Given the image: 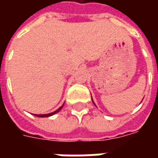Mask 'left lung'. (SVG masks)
I'll list each match as a JSON object with an SVG mask.
<instances>
[{"mask_svg":"<svg viewBox=\"0 0 158 158\" xmlns=\"http://www.w3.org/2000/svg\"><path fill=\"white\" fill-rule=\"evenodd\" d=\"M91 98H92V97H91ZM92 102L94 103V104H95V102H93V100H92ZM95 106H96V104H95Z\"/></svg>","mask_w":158,"mask_h":158,"instance_id":"left-lung-1","label":"left lung"}]
</instances>
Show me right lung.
<instances>
[{
  "label": "right lung",
  "mask_w": 158,
  "mask_h": 158,
  "mask_svg": "<svg viewBox=\"0 0 158 158\" xmlns=\"http://www.w3.org/2000/svg\"><path fill=\"white\" fill-rule=\"evenodd\" d=\"M64 105V104H63ZM63 105H62V106H60L58 109L56 110L55 112H53V113H48V114H35L36 117H40V118H45V117H50V116H52V115H54L55 113H57L58 112H60V110L62 109V106H63Z\"/></svg>",
  "instance_id": "obj_1"
}]
</instances>
